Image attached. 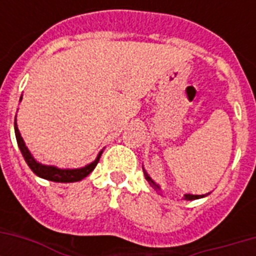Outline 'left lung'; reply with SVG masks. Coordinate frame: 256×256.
Returning a JSON list of instances; mask_svg holds the SVG:
<instances>
[{"instance_id":"8db88e82","label":"left lung","mask_w":256,"mask_h":256,"mask_svg":"<svg viewBox=\"0 0 256 256\" xmlns=\"http://www.w3.org/2000/svg\"><path fill=\"white\" fill-rule=\"evenodd\" d=\"M144 176H146V180H148V183H150V184H152V187H154V188H160V186H158V184H156V183H154V180H152V178H150V176H148V174H146V172H144ZM203 196H204V195H191V194H186L184 195V199H187V200H194V199H199V198H203Z\"/></svg>"}]
</instances>
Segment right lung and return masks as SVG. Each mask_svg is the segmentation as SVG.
<instances>
[{"label":"right lung","instance_id":"add662e5","mask_svg":"<svg viewBox=\"0 0 256 256\" xmlns=\"http://www.w3.org/2000/svg\"><path fill=\"white\" fill-rule=\"evenodd\" d=\"M14 132H16V138H17L18 148L21 150L22 156L25 158L26 164L32 168L34 174L41 176L44 179H48V180H53V182H61V183H70V182H78V180H82L84 178H86L90 172H92L94 168H96V164L100 158V154L96 156V160L92 162V164H88L85 168H76V170H62V168H57L54 166H45V164H38L37 160H34L30 152L28 150V148L25 146V142L22 140L21 134H20V130L17 128V124L14 122Z\"/></svg>","mask_w":256,"mask_h":256}]
</instances>
